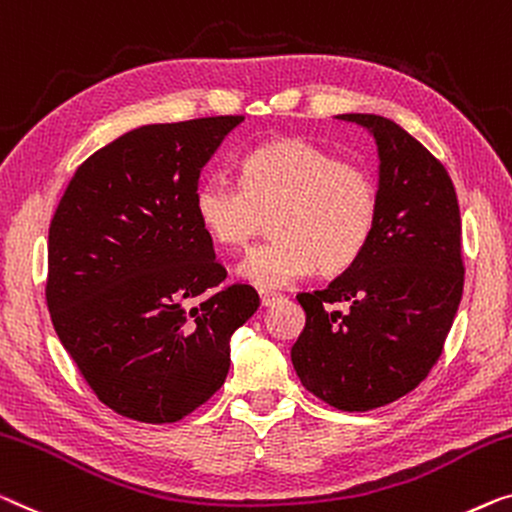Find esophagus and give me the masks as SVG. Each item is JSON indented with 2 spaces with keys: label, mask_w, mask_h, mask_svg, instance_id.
Wrapping results in <instances>:
<instances>
[{
  "label": "esophagus",
  "mask_w": 512,
  "mask_h": 512,
  "mask_svg": "<svg viewBox=\"0 0 512 512\" xmlns=\"http://www.w3.org/2000/svg\"><path fill=\"white\" fill-rule=\"evenodd\" d=\"M259 299H262L264 308H271L273 303H278L282 299V294L271 292V289H259Z\"/></svg>",
  "instance_id": "esophagus-1"
}]
</instances>
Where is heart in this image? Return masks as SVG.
Instances as JSON below:
<instances>
[{"instance_id": "heart-1", "label": "heart", "mask_w": 512, "mask_h": 512, "mask_svg": "<svg viewBox=\"0 0 512 512\" xmlns=\"http://www.w3.org/2000/svg\"><path fill=\"white\" fill-rule=\"evenodd\" d=\"M195 216L227 250L248 246L271 220L276 239L250 250L239 276L264 289L285 287L315 269L347 271L375 234L379 193L365 167L301 137H280L243 158L241 183L223 174L204 179Z\"/></svg>"}]
</instances>
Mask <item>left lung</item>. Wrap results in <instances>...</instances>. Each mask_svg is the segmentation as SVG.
<instances>
[{"label": "left lung", "mask_w": 512, "mask_h": 512, "mask_svg": "<svg viewBox=\"0 0 512 512\" xmlns=\"http://www.w3.org/2000/svg\"><path fill=\"white\" fill-rule=\"evenodd\" d=\"M338 119L377 144V227L329 287L296 296L305 329L292 363L331 407L370 411L414 391L441 356L462 299V223L444 165L402 126L377 114Z\"/></svg>", "instance_id": "8db88e82"}]
</instances>
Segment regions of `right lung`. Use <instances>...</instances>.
<instances>
[{"instance_id": "add662e5", "label": "right lung", "mask_w": 512, "mask_h": 512, "mask_svg": "<svg viewBox=\"0 0 512 512\" xmlns=\"http://www.w3.org/2000/svg\"><path fill=\"white\" fill-rule=\"evenodd\" d=\"M243 117L149 124L73 174L48 236L45 299L61 345L117 414L174 423L230 370V340L259 308L195 216L200 174ZM200 298L195 306L192 301Z\"/></svg>"}]
</instances>
